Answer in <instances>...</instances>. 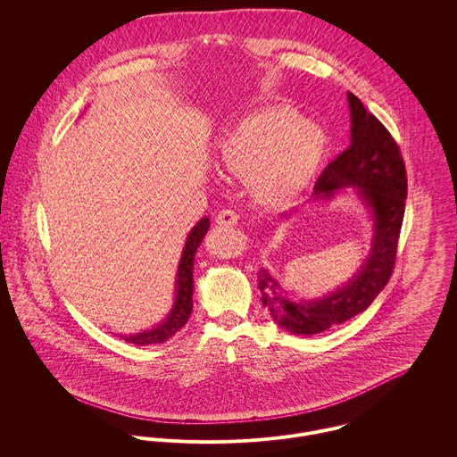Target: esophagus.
I'll list each match as a JSON object with an SVG mask.
<instances>
[{"instance_id": "34e87169", "label": "esophagus", "mask_w": 457, "mask_h": 457, "mask_svg": "<svg viewBox=\"0 0 457 457\" xmlns=\"http://www.w3.org/2000/svg\"><path fill=\"white\" fill-rule=\"evenodd\" d=\"M237 220H239V216L232 209H221L216 216V223L223 225V227H232L237 223Z\"/></svg>"}]
</instances>
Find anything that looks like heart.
<instances>
[{
    "mask_svg": "<svg viewBox=\"0 0 457 457\" xmlns=\"http://www.w3.org/2000/svg\"><path fill=\"white\" fill-rule=\"evenodd\" d=\"M326 151V131L295 109L276 105L227 131L218 145L216 165L228 178L250 179L261 202L283 204L308 187Z\"/></svg>",
    "mask_w": 457,
    "mask_h": 457,
    "instance_id": "b5f03b06",
    "label": "heart"
}]
</instances>
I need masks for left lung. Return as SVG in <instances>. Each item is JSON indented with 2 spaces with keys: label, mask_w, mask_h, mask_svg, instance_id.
<instances>
[{
  "label": "left lung",
  "mask_w": 457,
  "mask_h": 457,
  "mask_svg": "<svg viewBox=\"0 0 457 457\" xmlns=\"http://www.w3.org/2000/svg\"><path fill=\"white\" fill-rule=\"evenodd\" d=\"M350 107V147L330 162L319 178L310 202L330 200L352 190L371 218V245L357 272L341 287L315 299H295L262 267V304L272 320L297 336H313L343 324L371 306L384 290L395 262L403 225L406 172L391 133L366 111L362 102L346 93ZM297 211V209H294ZM290 212L281 218L288 220Z\"/></svg>",
  "instance_id": "8db88e82"
}]
</instances>
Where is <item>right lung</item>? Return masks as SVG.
Returning <instances> with one entry per match:
<instances>
[{
    "mask_svg": "<svg viewBox=\"0 0 457 457\" xmlns=\"http://www.w3.org/2000/svg\"><path fill=\"white\" fill-rule=\"evenodd\" d=\"M209 227H211V223H209V218L205 216L196 223L187 237L179 265H178V272H176V297H174L172 308L167 313V317L147 330H140L135 334H120L121 339L133 343L137 346L163 343L188 322V319L192 315V308H194V301H192V297H194V262H195L196 250L202 245Z\"/></svg>",
    "mask_w": 457,
    "mask_h": 457,
    "instance_id": "add662e5",
    "label": "right lung"
}]
</instances>
